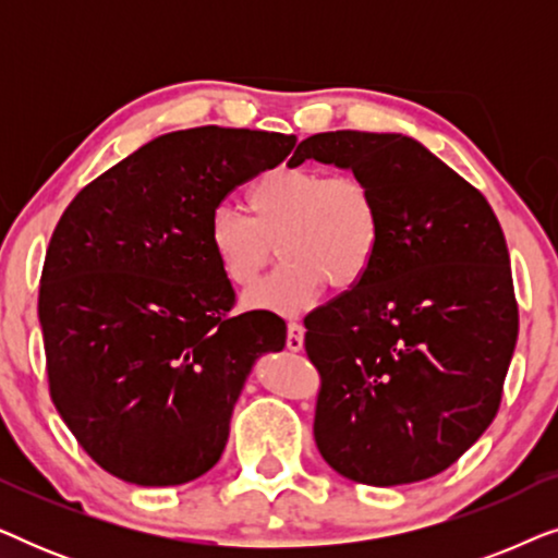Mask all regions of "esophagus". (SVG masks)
<instances>
[{"instance_id":"1","label":"esophagus","mask_w":558,"mask_h":558,"mask_svg":"<svg viewBox=\"0 0 558 558\" xmlns=\"http://www.w3.org/2000/svg\"><path fill=\"white\" fill-rule=\"evenodd\" d=\"M304 345V327L300 323H287V350H302Z\"/></svg>"}]
</instances>
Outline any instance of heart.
<instances>
[{"label": "heart", "mask_w": 558, "mask_h": 558, "mask_svg": "<svg viewBox=\"0 0 558 558\" xmlns=\"http://www.w3.org/2000/svg\"><path fill=\"white\" fill-rule=\"evenodd\" d=\"M248 216L218 205L208 241L223 277L251 289L271 264L284 262L248 304L279 315L304 312L330 284L348 292L363 284L384 243V213L371 182L353 172L327 174L312 167H274L246 190Z\"/></svg>", "instance_id": "b5f03b06"}]
</instances>
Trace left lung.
I'll return each mask as SVG.
<instances>
[{
  "label": "left lung",
  "mask_w": 558,
  "mask_h": 558,
  "mask_svg": "<svg viewBox=\"0 0 558 558\" xmlns=\"http://www.w3.org/2000/svg\"><path fill=\"white\" fill-rule=\"evenodd\" d=\"M310 157L368 180L384 213L363 284L304 317L317 449L353 483L434 477L500 409L518 338L500 223L477 187L409 136L315 134L289 165Z\"/></svg>",
  "instance_id": "obj_1"
}]
</instances>
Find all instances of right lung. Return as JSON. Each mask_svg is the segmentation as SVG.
<instances>
[{
  "label": "right lung",
  "instance_id": "obj_1",
  "mask_svg": "<svg viewBox=\"0 0 558 558\" xmlns=\"http://www.w3.org/2000/svg\"><path fill=\"white\" fill-rule=\"evenodd\" d=\"M294 144L223 126L157 136L60 216L37 296L50 399L113 477L165 487L205 475L251 365L284 348L277 315H233L208 223Z\"/></svg>",
  "mask_w": 558,
  "mask_h": 558
}]
</instances>
